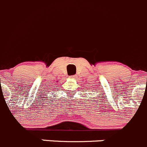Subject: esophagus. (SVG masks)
<instances>
[{"instance_id":"esophagus-1","label":"esophagus","mask_w":147,"mask_h":147,"mask_svg":"<svg viewBox=\"0 0 147 147\" xmlns=\"http://www.w3.org/2000/svg\"><path fill=\"white\" fill-rule=\"evenodd\" d=\"M76 77H77V75H72V76H70V78H76Z\"/></svg>"}]
</instances>
